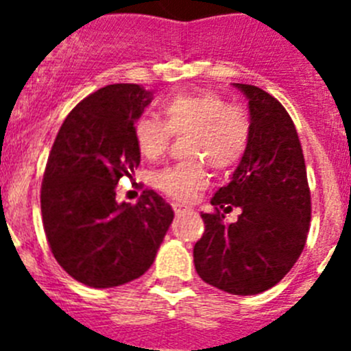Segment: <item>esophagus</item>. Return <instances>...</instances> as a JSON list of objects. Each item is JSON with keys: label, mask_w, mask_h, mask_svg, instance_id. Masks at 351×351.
<instances>
[{"label": "esophagus", "mask_w": 351, "mask_h": 351, "mask_svg": "<svg viewBox=\"0 0 351 351\" xmlns=\"http://www.w3.org/2000/svg\"><path fill=\"white\" fill-rule=\"evenodd\" d=\"M172 207H173V210H176V214H181V213H186V210H188V207L186 206H182V204H172Z\"/></svg>", "instance_id": "obj_1"}]
</instances>
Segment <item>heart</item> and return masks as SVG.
Segmentation results:
<instances>
[{
  "label": "heart",
  "mask_w": 351,
  "mask_h": 351,
  "mask_svg": "<svg viewBox=\"0 0 351 351\" xmlns=\"http://www.w3.org/2000/svg\"><path fill=\"white\" fill-rule=\"evenodd\" d=\"M160 110L163 121L145 116L135 121L133 141L142 156L158 160L169 147L172 135L190 133L186 156L193 160L154 173V186L173 200L186 202L207 186L209 178L200 159L216 172H226L243 160L250 147V116L237 105H226L219 95L182 93L167 98Z\"/></svg>",
  "instance_id": "obj_1"
}]
</instances>
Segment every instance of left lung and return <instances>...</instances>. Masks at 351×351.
<instances>
[{"label": "left lung", "mask_w": 351, "mask_h": 351, "mask_svg": "<svg viewBox=\"0 0 351 351\" xmlns=\"http://www.w3.org/2000/svg\"><path fill=\"white\" fill-rule=\"evenodd\" d=\"M247 98L251 141L230 182L216 191L214 213L193 262L206 283L234 295H255L280 283L300 256L309 232L311 193L295 125L274 96L234 84ZM241 206L235 223L225 212Z\"/></svg>", "instance_id": "8db88e82"}]
</instances>
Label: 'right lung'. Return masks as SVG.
I'll return each mask as SVG.
<instances>
[{"label": "right lung", "mask_w": 351, "mask_h": 351, "mask_svg": "<svg viewBox=\"0 0 351 351\" xmlns=\"http://www.w3.org/2000/svg\"><path fill=\"white\" fill-rule=\"evenodd\" d=\"M153 100L138 84H112L84 98L56 135L40 204L45 237L79 283L112 288L153 265L173 210L153 190L135 206L116 202V186L141 163L133 125Z\"/></svg>", "instance_id": "right-lung-1"}]
</instances>
